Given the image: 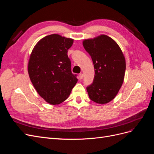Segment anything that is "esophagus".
I'll return each mask as SVG.
<instances>
[{"mask_svg": "<svg viewBox=\"0 0 154 154\" xmlns=\"http://www.w3.org/2000/svg\"><path fill=\"white\" fill-rule=\"evenodd\" d=\"M79 78H80V80H82V79L83 78V74L82 73L79 74Z\"/></svg>", "mask_w": 154, "mask_h": 154, "instance_id": "1", "label": "esophagus"}]
</instances>
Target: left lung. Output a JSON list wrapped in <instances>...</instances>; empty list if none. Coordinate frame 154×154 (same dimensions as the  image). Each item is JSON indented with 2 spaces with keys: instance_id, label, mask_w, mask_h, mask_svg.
Listing matches in <instances>:
<instances>
[{
  "instance_id": "obj_1",
  "label": "left lung",
  "mask_w": 154,
  "mask_h": 154,
  "mask_svg": "<svg viewBox=\"0 0 154 154\" xmlns=\"http://www.w3.org/2000/svg\"><path fill=\"white\" fill-rule=\"evenodd\" d=\"M83 45L91 55L95 71L93 83L87 87L88 96L97 103H108L118 94L124 81V54L118 44L105 35L85 39Z\"/></svg>"
}]
</instances>
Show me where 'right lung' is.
<instances>
[{
    "label": "right lung",
    "mask_w": 154,
    "mask_h": 154,
    "mask_svg": "<svg viewBox=\"0 0 154 154\" xmlns=\"http://www.w3.org/2000/svg\"><path fill=\"white\" fill-rule=\"evenodd\" d=\"M73 42L58 34L50 35L40 40L30 54L27 65L30 80L38 94L51 105L66 100L78 82L67 55Z\"/></svg>",
    "instance_id": "right-lung-1"
}]
</instances>
